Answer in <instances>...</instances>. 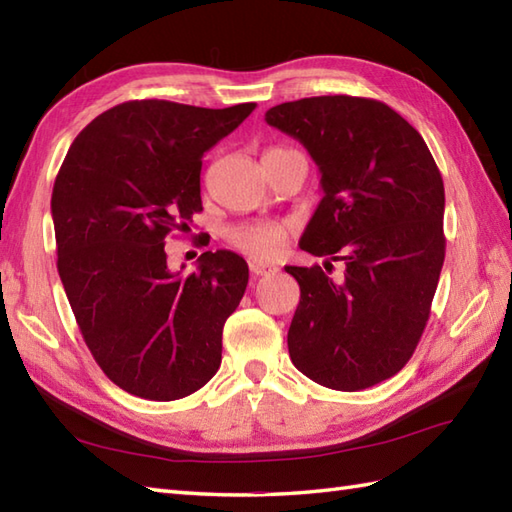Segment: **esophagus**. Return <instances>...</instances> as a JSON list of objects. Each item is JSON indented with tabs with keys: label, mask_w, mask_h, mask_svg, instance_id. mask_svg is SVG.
I'll list each match as a JSON object with an SVG mask.
<instances>
[{
	"label": "esophagus",
	"mask_w": 512,
	"mask_h": 512,
	"mask_svg": "<svg viewBox=\"0 0 512 512\" xmlns=\"http://www.w3.org/2000/svg\"><path fill=\"white\" fill-rule=\"evenodd\" d=\"M248 266H250V273H253L255 277L270 275V273H275V270H277L275 264H266V262H262V259H250Z\"/></svg>",
	"instance_id": "obj_1"
}]
</instances>
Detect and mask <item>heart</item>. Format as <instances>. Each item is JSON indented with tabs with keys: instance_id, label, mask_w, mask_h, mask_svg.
Instances as JSON below:
<instances>
[{
	"instance_id": "obj_1",
	"label": "heart",
	"mask_w": 512,
	"mask_h": 512,
	"mask_svg": "<svg viewBox=\"0 0 512 512\" xmlns=\"http://www.w3.org/2000/svg\"><path fill=\"white\" fill-rule=\"evenodd\" d=\"M288 231L290 228L281 222H253L233 226L226 233V239L231 242V246L242 250L246 255L275 257L281 246H284Z\"/></svg>"
}]
</instances>
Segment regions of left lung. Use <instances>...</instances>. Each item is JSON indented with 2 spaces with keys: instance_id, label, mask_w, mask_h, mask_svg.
Wrapping results in <instances>:
<instances>
[{
  "instance_id": "left-lung-1",
  "label": "left lung",
  "mask_w": 512,
  "mask_h": 512,
  "mask_svg": "<svg viewBox=\"0 0 512 512\" xmlns=\"http://www.w3.org/2000/svg\"><path fill=\"white\" fill-rule=\"evenodd\" d=\"M266 123L297 138L321 171L323 198L299 246L345 264L341 284L321 266H286L301 288L292 363L339 391L383 383L416 350L444 264L436 160L398 112L361 96L281 103Z\"/></svg>"
}]
</instances>
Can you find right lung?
Instances as JSON below:
<instances>
[{
	"label": "right lung",
	"mask_w": 512,
	"mask_h": 512,
	"mask_svg": "<svg viewBox=\"0 0 512 512\" xmlns=\"http://www.w3.org/2000/svg\"><path fill=\"white\" fill-rule=\"evenodd\" d=\"M253 110L121 103L74 138L54 180L61 284L94 361L127 394L178 400L222 363L248 266L231 250H206L195 273H171L165 237L189 231L202 211V156Z\"/></svg>",
	"instance_id": "right-lung-1"
}]
</instances>
